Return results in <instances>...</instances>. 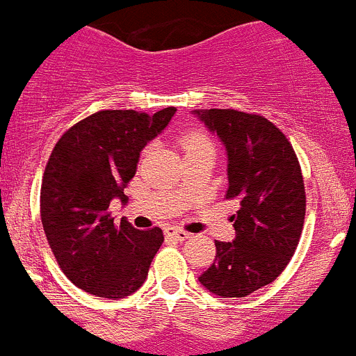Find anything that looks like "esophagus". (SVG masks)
Listing matches in <instances>:
<instances>
[{"label": "esophagus", "instance_id": "esophagus-1", "mask_svg": "<svg viewBox=\"0 0 356 356\" xmlns=\"http://www.w3.org/2000/svg\"><path fill=\"white\" fill-rule=\"evenodd\" d=\"M166 235H168L170 238H173V241H186L188 237H190V234L188 232H184V229H177V228H168L166 229Z\"/></svg>", "mask_w": 356, "mask_h": 356}]
</instances>
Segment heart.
I'll return each mask as SVG.
<instances>
[{
	"label": "heart",
	"mask_w": 356,
	"mask_h": 356,
	"mask_svg": "<svg viewBox=\"0 0 356 356\" xmlns=\"http://www.w3.org/2000/svg\"><path fill=\"white\" fill-rule=\"evenodd\" d=\"M181 145L184 148V154H193V152H204L213 150V143L210 141V137L202 134L201 130H192V132L184 134L181 139Z\"/></svg>",
	"instance_id": "heart-1"
}]
</instances>
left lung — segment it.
<instances>
[{
    "instance_id": "8db88e82",
    "label": "left lung",
    "mask_w": 356,
    "mask_h": 356,
    "mask_svg": "<svg viewBox=\"0 0 356 356\" xmlns=\"http://www.w3.org/2000/svg\"><path fill=\"white\" fill-rule=\"evenodd\" d=\"M228 152L226 199L238 201L234 243L215 241L213 264L199 277L208 291L238 298L279 277L302 235L306 190L288 137L259 113L195 110Z\"/></svg>"
}]
</instances>
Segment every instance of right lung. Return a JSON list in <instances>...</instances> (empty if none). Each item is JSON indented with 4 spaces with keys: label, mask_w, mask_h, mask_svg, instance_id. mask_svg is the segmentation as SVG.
Returning a JSON list of instances; mask_svg holds the SVG:
<instances>
[{
    "label": "right lung",
    "mask_w": 356,
    "mask_h": 356,
    "mask_svg": "<svg viewBox=\"0 0 356 356\" xmlns=\"http://www.w3.org/2000/svg\"><path fill=\"white\" fill-rule=\"evenodd\" d=\"M177 112L101 110L76 122L56 143L41 181V222L63 273L95 297H128L145 282L163 244V229L113 222L112 199L124 188L139 154Z\"/></svg>",
    "instance_id": "1"
}]
</instances>
